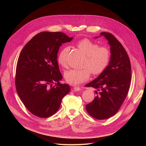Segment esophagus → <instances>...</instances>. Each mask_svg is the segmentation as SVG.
Masks as SVG:
<instances>
[{"label":"esophagus","mask_w":146,"mask_h":146,"mask_svg":"<svg viewBox=\"0 0 146 146\" xmlns=\"http://www.w3.org/2000/svg\"><path fill=\"white\" fill-rule=\"evenodd\" d=\"M81 90V88L79 87H74V90L75 91H80Z\"/></svg>","instance_id":"esophagus-1"}]
</instances>
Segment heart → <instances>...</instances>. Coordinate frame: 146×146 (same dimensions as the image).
Masks as SVG:
<instances>
[{"label":"heart","mask_w":146,"mask_h":146,"mask_svg":"<svg viewBox=\"0 0 146 146\" xmlns=\"http://www.w3.org/2000/svg\"><path fill=\"white\" fill-rule=\"evenodd\" d=\"M76 46L86 56L83 64L82 69H71L64 73L66 81L72 85H77L87 80L90 76V72L94 75L102 73L108 66L111 57L110 51L105 47H99V45L85 38L78 40ZM69 48L67 47L62 48L58 57V63L62 66L66 67V58Z\"/></svg>","instance_id":"b5f03b06"}]
</instances>
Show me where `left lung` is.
Returning <instances> with one entry per match:
<instances>
[{"label":"left lung","instance_id":"8db88e82","mask_svg":"<svg viewBox=\"0 0 146 146\" xmlns=\"http://www.w3.org/2000/svg\"><path fill=\"white\" fill-rule=\"evenodd\" d=\"M100 35L108 40L111 57L105 70L86 85L96 89V96L86 109L91 117L105 119L118 111L127 96L131 81V65L126 50L114 36L109 32Z\"/></svg>","mask_w":146,"mask_h":146}]
</instances>
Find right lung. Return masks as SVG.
Returning <instances> with one entry per match:
<instances>
[{"instance_id": "1", "label": "right lung", "mask_w": 146, "mask_h": 146, "mask_svg": "<svg viewBox=\"0 0 146 146\" xmlns=\"http://www.w3.org/2000/svg\"><path fill=\"white\" fill-rule=\"evenodd\" d=\"M73 37L43 32L35 35L21 52L17 64L15 87L19 97L33 115L47 118L59 109L70 86L61 84L57 54L62 43ZM55 86H53V84Z\"/></svg>"}]
</instances>
